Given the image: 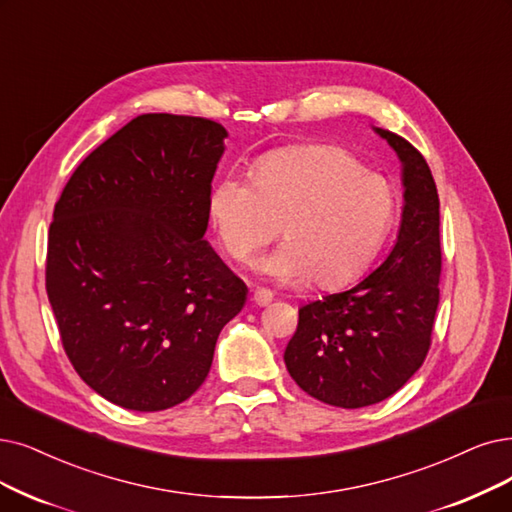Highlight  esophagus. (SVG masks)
Listing matches in <instances>:
<instances>
[{"label": "esophagus", "mask_w": 512, "mask_h": 512, "mask_svg": "<svg viewBox=\"0 0 512 512\" xmlns=\"http://www.w3.org/2000/svg\"><path fill=\"white\" fill-rule=\"evenodd\" d=\"M271 300H273V294L269 290H264V288H258L252 294V302L258 304V306H267Z\"/></svg>", "instance_id": "esophagus-1"}]
</instances>
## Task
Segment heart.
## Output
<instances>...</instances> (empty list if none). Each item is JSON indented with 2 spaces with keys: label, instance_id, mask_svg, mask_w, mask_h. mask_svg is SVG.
<instances>
[{
  "label": "heart",
  "instance_id": "obj_1",
  "mask_svg": "<svg viewBox=\"0 0 512 512\" xmlns=\"http://www.w3.org/2000/svg\"><path fill=\"white\" fill-rule=\"evenodd\" d=\"M250 176L222 178L210 216L237 262H252L281 227L283 245L262 264L277 281L309 275L319 288L342 285L370 264L391 231V187L340 147L279 149L262 155Z\"/></svg>",
  "mask_w": 512,
  "mask_h": 512
}]
</instances>
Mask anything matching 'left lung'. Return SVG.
<instances>
[{"mask_svg":"<svg viewBox=\"0 0 512 512\" xmlns=\"http://www.w3.org/2000/svg\"><path fill=\"white\" fill-rule=\"evenodd\" d=\"M403 163L405 206L395 248L355 288L298 309L285 367L304 393L357 410L410 380L424 363L441 277L439 195L422 153L403 136L376 128Z\"/></svg>","mask_w":512,"mask_h":512,"instance_id":"1","label":"left lung"}]
</instances>
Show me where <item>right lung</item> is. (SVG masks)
<instances>
[{
  "mask_svg": "<svg viewBox=\"0 0 512 512\" xmlns=\"http://www.w3.org/2000/svg\"><path fill=\"white\" fill-rule=\"evenodd\" d=\"M227 130L145 113L79 163L54 206L46 292L79 378L161 412L206 380L248 288L203 239Z\"/></svg>",
  "mask_w": 512,
  "mask_h": 512,
  "instance_id": "1",
  "label": "right lung"
}]
</instances>
